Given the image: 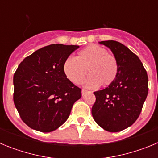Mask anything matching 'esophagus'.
<instances>
[{"label": "esophagus", "mask_w": 158, "mask_h": 158, "mask_svg": "<svg viewBox=\"0 0 158 158\" xmlns=\"http://www.w3.org/2000/svg\"><path fill=\"white\" fill-rule=\"evenodd\" d=\"M86 93H88L87 90H85V89H82V90H81V94H82V96H84V95Z\"/></svg>", "instance_id": "34e87169"}]
</instances>
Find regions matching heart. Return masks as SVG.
Wrapping results in <instances>:
<instances>
[{
    "label": "heart",
    "instance_id": "1",
    "mask_svg": "<svg viewBox=\"0 0 158 158\" xmlns=\"http://www.w3.org/2000/svg\"><path fill=\"white\" fill-rule=\"evenodd\" d=\"M63 70L72 83L79 85L88 73L90 75L85 81L88 88L109 85L115 80L118 71L117 58L108 54L105 48L98 45L88 46L79 51L76 58H68L64 62Z\"/></svg>",
    "mask_w": 158,
    "mask_h": 158
}]
</instances>
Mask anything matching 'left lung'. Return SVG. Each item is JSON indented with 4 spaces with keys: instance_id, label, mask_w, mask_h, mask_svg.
Listing matches in <instances>:
<instances>
[{
    "instance_id": "left-lung-1",
    "label": "left lung",
    "mask_w": 158,
    "mask_h": 158,
    "mask_svg": "<svg viewBox=\"0 0 158 158\" xmlns=\"http://www.w3.org/2000/svg\"><path fill=\"white\" fill-rule=\"evenodd\" d=\"M100 43L117 58L118 71L108 87L94 93L92 115L103 129L118 132L131 126L140 115L148 95L147 73L139 57L123 44L114 40Z\"/></svg>"
}]
</instances>
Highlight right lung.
Returning a JSON list of instances; mask_svg holds the SVG:
<instances>
[{
    "mask_svg": "<svg viewBox=\"0 0 158 158\" xmlns=\"http://www.w3.org/2000/svg\"><path fill=\"white\" fill-rule=\"evenodd\" d=\"M76 45L51 44L27 56L14 73L13 100L29 127L41 132L58 129L67 120L81 89L66 77L65 60Z\"/></svg>",
    "mask_w": 158,
    "mask_h": 158,
    "instance_id": "obj_1",
    "label": "right lung"
}]
</instances>
